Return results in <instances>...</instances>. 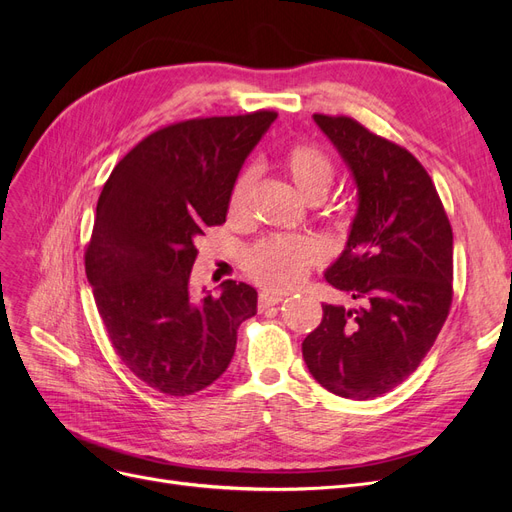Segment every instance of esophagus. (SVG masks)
I'll list each match as a JSON object with an SVG mask.
<instances>
[{
  "label": "esophagus",
  "mask_w": 512,
  "mask_h": 512,
  "mask_svg": "<svg viewBox=\"0 0 512 512\" xmlns=\"http://www.w3.org/2000/svg\"><path fill=\"white\" fill-rule=\"evenodd\" d=\"M284 301V294L282 292H262L260 294V309H267L271 305H277Z\"/></svg>",
  "instance_id": "obj_1"
}]
</instances>
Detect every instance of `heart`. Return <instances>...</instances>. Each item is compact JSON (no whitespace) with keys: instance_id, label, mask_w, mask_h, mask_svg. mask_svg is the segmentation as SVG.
Returning a JSON list of instances; mask_svg holds the SVG:
<instances>
[{"instance_id":"obj_1","label":"heart","mask_w":512,"mask_h":512,"mask_svg":"<svg viewBox=\"0 0 512 512\" xmlns=\"http://www.w3.org/2000/svg\"><path fill=\"white\" fill-rule=\"evenodd\" d=\"M284 168L294 188L303 198L327 196L333 183V164L324 153L312 145H294L286 151ZM256 173L243 170L230 192L228 213L232 218H245L250 209ZM320 258V247L309 237H271L252 247L245 256V269L262 286L273 290H288L297 286L307 267Z\"/></svg>"}]
</instances>
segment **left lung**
Wrapping results in <instances>:
<instances>
[{
    "instance_id": "obj_1",
    "label": "left lung",
    "mask_w": 512,
    "mask_h": 512,
    "mask_svg": "<svg viewBox=\"0 0 512 512\" xmlns=\"http://www.w3.org/2000/svg\"><path fill=\"white\" fill-rule=\"evenodd\" d=\"M314 121L356 188L346 247L324 271L356 307L324 303L303 359L324 389L365 401L404 382L436 342L453 299V230L410 151L350 117Z\"/></svg>"
}]
</instances>
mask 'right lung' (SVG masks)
<instances>
[{"instance_id":"add662e5","label":"right lung","mask_w":512,"mask_h":512,"mask_svg":"<svg viewBox=\"0 0 512 512\" xmlns=\"http://www.w3.org/2000/svg\"><path fill=\"white\" fill-rule=\"evenodd\" d=\"M271 111L190 119L138 143L104 183L85 271L119 359L160 393L185 397L218 380L241 322L256 314L250 284L224 282L194 299L196 239L226 222L243 162Z\"/></svg>"}]
</instances>
